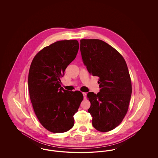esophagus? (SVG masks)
Returning a JSON list of instances; mask_svg holds the SVG:
<instances>
[{
	"label": "esophagus",
	"instance_id": "obj_1",
	"mask_svg": "<svg viewBox=\"0 0 158 158\" xmlns=\"http://www.w3.org/2000/svg\"><path fill=\"white\" fill-rule=\"evenodd\" d=\"M82 94L84 98H86V93H85V92H83Z\"/></svg>",
	"mask_w": 158,
	"mask_h": 158
}]
</instances>
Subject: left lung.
I'll use <instances>...</instances> for the list:
<instances>
[{
  "label": "left lung",
  "mask_w": 158,
  "mask_h": 158,
  "mask_svg": "<svg viewBox=\"0 0 158 158\" xmlns=\"http://www.w3.org/2000/svg\"><path fill=\"white\" fill-rule=\"evenodd\" d=\"M80 50L89 73L99 77L101 89L89 92L88 112L94 127L106 132L117 127L128 111L132 88L126 62L113 47L98 39H82Z\"/></svg>",
  "instance_id": "obj_1"
}]
</instances>
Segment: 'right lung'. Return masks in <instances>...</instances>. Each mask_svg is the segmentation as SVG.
Wrapping results in <instances>:
<instances>
[{"mask_svg": "<svg viewBox=\"0 0 158 158\" xmlns=\"http://www.w3.org/2000/svg\"><path fill=\"white\" fill-rule=\"evenodd\" d=\"M77 40H62L44 47L32 61L28 89L34 111L47 130L60 133L73 127V115L83 99L79 90L61 87V77L75 60L79 50Z\"/></svg>", "mask_w": 158, "mask_h": 158, "instance_id": "add662e5", "label": "right lung"}]
</instances>
